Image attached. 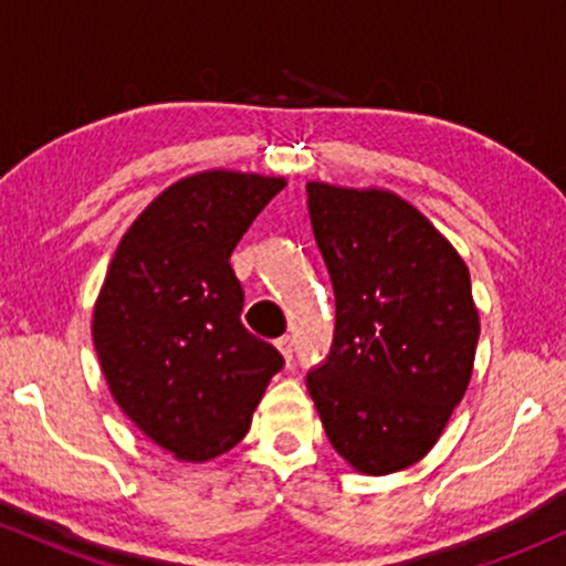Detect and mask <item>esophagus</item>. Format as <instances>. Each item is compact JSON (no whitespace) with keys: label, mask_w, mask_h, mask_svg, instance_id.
<instances>
[{"label":"esophagus","mask_w":566,"mask_h":566,"mask_svg":"<svg viewBox=\"0 0 566 566\" xmlns=\"http://www.w3.org/2000/svg\"><path fill=\"white\" fill-rule=\"evenodd\" d=\"M276 348H279V354L284 356V361H287V365H290V361H292V337H287V335L279 337Z\"/></svg>","instance_id":"34e87169"}]
</instances>
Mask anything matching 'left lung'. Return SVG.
<instances>
[{"mask_svg": "<svg viewBox=\"0 0 566 566\" xmlns=\"http://www.w3.org/2000/svg\"><path fill=\"white\" fill-rule=\"evenodd\" d=\"M308 216L335 290V337L305 386L335 452L386 476L437 444L473 373L479 311L463 258L382 188L311 180Z\"/></svg>", "mask_w": 566, "mask_h": 566, "instance_id": "1", "label": "left lung"}]
</instances>
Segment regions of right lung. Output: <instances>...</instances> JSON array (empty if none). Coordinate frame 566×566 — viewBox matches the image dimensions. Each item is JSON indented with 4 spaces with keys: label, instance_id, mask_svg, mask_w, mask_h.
Returning <instances> with one entry per match:
<instances>
[{
    "label": "right lung",
    "instance_id": "1",
    "mask_svg": "<svg viewBox=\"0 0 566 566\" xmlns=\"http://www.w3.org/2000/svg\"><path fill=\"white\" fill-rule=\"evenodd\" d=\"M287 186L207 170L159 193L135 218L93 311V343L122 412L186 463L229 452L250 431L282 354L247 333L229 258Z\"/></svg>",
    "mask_w": 566,
    "mask_h": 566
}]
</instances>
